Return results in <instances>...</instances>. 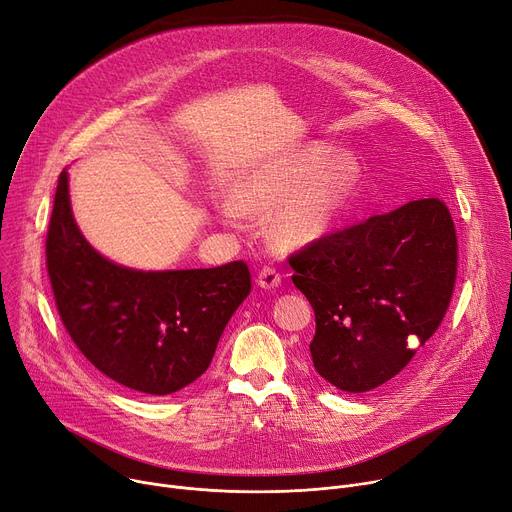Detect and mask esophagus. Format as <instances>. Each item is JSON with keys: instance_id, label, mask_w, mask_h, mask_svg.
Masks as SVG:
<instances>
[{"instance_id": "1", "label": "esophagus", "mask_w": 512, "mask_h": 512, "mask_svg": "<svg viewBox=\"0 0 512 512\" xmlns=\"http://www.w3.org/2000/svg\"><path fill=\"white\" fill-rule=\"evenodd\" d=\"M257 284H259L261 288H267V290L278 288V286L282 284V274H280V271H278L276 267L265 265V267H261V271H259Z\"/></svg>"}]
</instances>
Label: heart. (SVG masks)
I'll use <instances>...</instances> for the list:
<instances>
[{"label":"heart","mask_w":512,"mask_h":512,"mask_svg":"<svg viewBox=\"0 0 512 512\" xmlns=\"http://www.w3.org/2000/svg\"><path fill=\"white\" fill-rule=\"evenodd\" d=\"M323 144H306L271 156L241 177L222 214L243 222L247 212L269 210V230L282 245L315 241L344 210L356 185V164Z\"/></svg>","instance_id":"1"}]
</instances>
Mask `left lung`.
Returning <instances> with one entry per match:
<instances>
[{"instance_id": "obj_1", "label": "left lung", "mask_w": 512, "mask_h": 512, "mask_svg": "<svg viewBox=\"0 0 512 512\" xmlns=\"http://www.w3.org/2000/svg\"><path fill=\"white\" fill-rule=\"evenodd\" d=\"M457 230L447 203L424 197L329 232L288 257L315 311L311 356L342 391L379 387L434 335L457 280Z\"/></svg>"}]
</instances>
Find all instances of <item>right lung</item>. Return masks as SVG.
Instances as JSON below:
<instances>
[{
    "label": "right lung",
    "mask_w": 512,
    "mask_h": 512,
    "mask_svg": "<svg viewBox=\"0 0 512 512\" xmlns=\"http://www.w3.org/2000/svg\"><path fill=\"white\" fill-rule=\"evenodd\" d=\"M45 255L57 313L76 348L115 383L156 397L208 370L226 323L251 292L245 261L135 271L98 255L74 222L65 170Z\"/></svg>",
    "instance_id": "right-lung-1"
}]
</instances>
